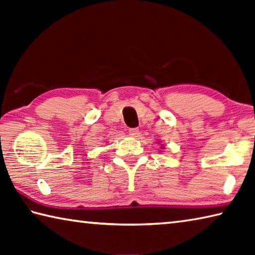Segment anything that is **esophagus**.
I'll use <instances>...</instances> for the list:
<instances>
[{"label":"esophagus","instance_id":"34e87169","mask_svg":"<svg viewBox=\"0 0 255 255\" xmlns=\"http://www.w3.org/2000/svg\"><path fill=\"white\" fill-rule=\"evenodd\" d=\"M129 135L131 137H137L139 135V130H138V128H130L129 129Z\"/></svg>","mask_w":255,"mask_h":255}]
</instances>
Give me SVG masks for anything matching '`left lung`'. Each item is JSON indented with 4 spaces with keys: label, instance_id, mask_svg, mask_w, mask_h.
<instances>
[{
    "label": "left lung",
    "instance_id": "obj_1",
    "mask_svg": "<svg viewBox=\"0 0 255 255\" xmlns=\"http://www.w3.org/2000/svg\"><path fill=\"white\" fill-rule=\"evenodd\" d=\"M162 148H163V147H162Z\"/></svg>",
    "mask_w": 255,
    "mask_h": 255
}]
</instances>
